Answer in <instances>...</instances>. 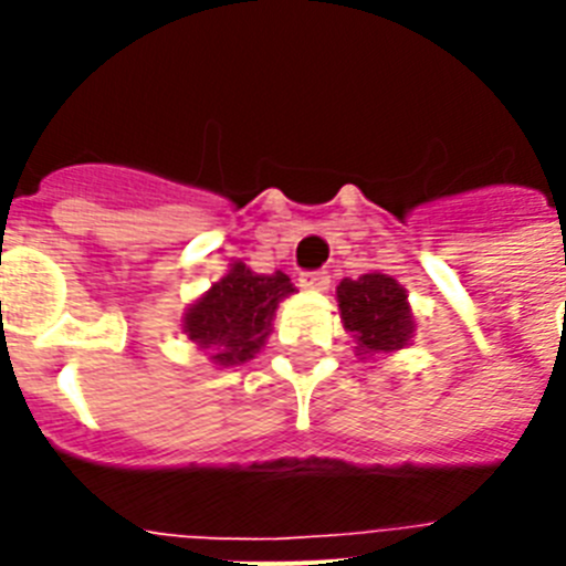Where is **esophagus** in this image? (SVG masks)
Listing matches in <instances>:
<instances>
[{
  "label": "esophagus",
  "mask_w": 566,
  "mask_h": 566,
  "mask_svg": "<svg viewBox=\"0 0 566 566\" xmlns=\"http://www.w3.org/2000/svg\"><path fill=\"white\" fill-rule=\"evenodd\" d=\"M300 286L323 292L328 286V272H323V269H317V272H300Z\"/></svg>",
  "instance_id": "1"
}]
</instances>
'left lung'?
I'll list each match as a JSON object with an SVG mask.
<instances>
[{"mask_svg": "<svg viewBox=\"0 0 566 566\" xmlns=\"http://www.w3.org/2000/svg\"><path fill=\"white\" fill-rule=\"evenodd\" d=\"M339 314L345 332H352L359 352H397L413 334L411 308L405 303V289L388 274H363L343 280L337 286Z\"/></svg>", "mask_w": 566, "mask_h": 566, "instance_id": "left-lung-1", "label": "left lung"}]
</instances>
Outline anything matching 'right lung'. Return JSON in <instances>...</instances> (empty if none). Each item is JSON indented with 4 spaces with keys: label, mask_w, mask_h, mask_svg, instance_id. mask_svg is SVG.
<instances>
[{
    "label": "right lung",
    "mask_w": 566,
    "mask_h": 566,
    "mask_svg": "<svg viewBox=\"0 0 566 566\" xmlns=\"http://www.w3.org/2000/svg\"><path fill=\"white\" fill-rule=\"evenodd\" d=\"M292 292V280L283 272L254 274L234 263L227 277L189 308L184 332L192 343L209 348L214 363H247L272 332L277 303Z\"/></svg>",
    "instance_id": "1"
}]
</instances>
